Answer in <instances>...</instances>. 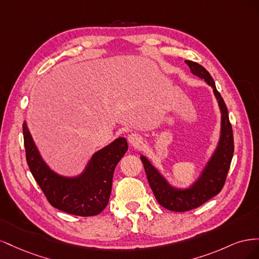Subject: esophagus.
Listing matches in <instances>:
<instances>
[{"label": "esophagus", "instance_id": "obj_1", "mask_svg": "<svg viewBox=\"0 0 259 259\" xmlns=\"http://www.w3.org/2000/svg\"><path fill=\"white\" fill-rule=\"evenodd\" d=\"M127 140L133 147H138L140 143H142V137H140L138 134H130L127 137Z\"/></svg>", "mask_w": 259, "mask_h": 259}]
</instances>
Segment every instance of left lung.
<instances>
[{
  "label": "left lung",
  "mask_w": 259,
  "mask_h": 259,
  "mask_svg": "<svg viewBox=\"0 0 259 259\" xmlns=\"http://www.w3.org/2000/svg\"><path fill=\"white\" fill-rule=\"evenodd\" d=\"M191 73L204 80L213 89L214 96L221 111V131L214 151L202 167L200 174L187 187L171 185L162 171L152 161L142 154L140 159L144 163L149 185L154 193L159 204L173 211H186L199 207L203 203L215 197L223 189L228 174L233 155V135L229 115L225 101L216 90L213 77L201 65L191 60H186Z\"/></svg>",
  "instance_id": "left-lung-1"
}]
</instances>
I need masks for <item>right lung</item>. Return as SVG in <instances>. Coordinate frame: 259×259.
<instances>
[{
    "label": "right lung",
    "instance_id": "1",
    "mask_svg": "<svg viewBox=\"0 0 259 259\" xmlns=\"http://www.w3.org/2000/svg\"><path fill=\"white\" fill-rule=\"evenodd\" d=\"M22 132L28 166L54 207L76 216H95L105 209L114 168L128 149L126 138L117 137L92 154L79 174L62 175L43 159L26 120Z\"/></svg>",
    "mask_w": 259,
    "mask_h": 259
}]
</instances>
